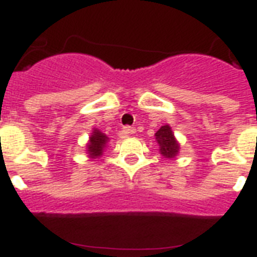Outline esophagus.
Segmentation results:
<instances>
[{"label": "esophagus", "instance_id": "1", "mask_svg": "<svg viewBox=\"0 0 257 257\" xmlns=\"http://www.w3.org/2000/svg\"><path fill=\"white\" fill-rule=\"evenodd\" d=\"M124 133L126 135V136H132V135H135V133H136V129L133 128V126H125Z\"/></svg>", "mask_w": 257, "mask_h": 257}]
</instances>
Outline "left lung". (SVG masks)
Returning <instances> with one entry per match:
<instances>
[{
  "label": "left lung",
  "mask_w": 257,
  "mask_h": 257,
  "mask_svg": "<svg viewBox=\"0 0 257 257\" xmlns=\"http://www.w3.org/2000/svg\"><path fill=\"white\" fill-rule=\"evenodd\" d=\"M156 140L160 147V153L165 159L173 160L180 151V144L175 139V135L172 132L169 125H163L156 132Z\"/></svg>",
  "instance_id": "left-lung-1"
}]
</instances>
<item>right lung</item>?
<instances>
[{"mask_svg": "<svg viewBox=\"0 0 257 257\" xmlns=\"http://www.w3.org/2000/svg\"><path fill=\"white\" fill-rule=\"evenodd\" d=\"M108 136L101 133L98 129H93L92 136L89 137V143L86 144V152L90 159H97L102 156L105 147L108 144Z\"/></svg>", "mask_w": 257, "mask_h": 257, "instance_id": "obj_1", "label": "right lung"}]
</instances>
